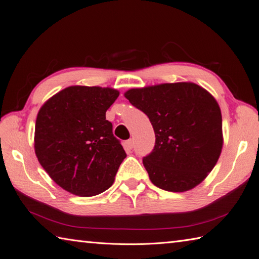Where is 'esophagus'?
Listing matches in <instances>:
<instances>
[{"label":"esophagus","instance_id":"34e87169","mask_svg":"<svg viewBox=\"0 0 259 259\" xmlns=\"http://www.w3.org/2000/svg\"><path fill=\"white\" fill-rule=\"evenodd\" d=\"M126 146H127V148H133V146H134V141L133 140H128V141H126Z\"/></svg>","mask_w":259,"mask_h":259}]
</instances>
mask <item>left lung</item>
<instances>
[{
	"label": "left lung",
	"instance_id": "obj_1",
	"mask_svg": "<svg viewBox=\"0 0 259 259\" xmlns=\"http://www.w3.org/2000/svg\"><path fill=\"white\" fill-rule=\"evenodd\" d=\"M124 95L153 125L155 146L143 164L154 185L176 193L202 183L223 147L222 113L214 97L189 82L132 89Z\"/></svg>",
	"mask_w": 259,
	"mask_h": 259
}]
</instances>
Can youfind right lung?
Masks as SVG:
<instances>
[{
  "instance_id": "1",
  "label": "right lung",
  "mask_w": 259,
  "mask_h": 259,
  "mask_svg": "<svg viewBox=\"0 0 259 259\" xmlns=\"http://www.w3.org/2000/svg\"><path fill=\"white\" fill-rule=\"evenodd\" d=\"M119 92L99 86H70L39 108L34 148L57 185L77 196L110 188L126 153L113 135L106 111Z\"/></svg>"
}]
</instances>
